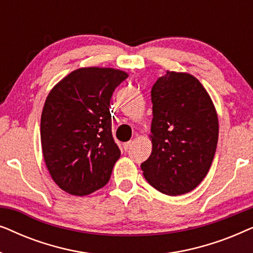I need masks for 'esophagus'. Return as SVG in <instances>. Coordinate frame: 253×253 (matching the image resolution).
Instances as JSON below:
<instances>
[{
	"label": "esophagus",
	"instance_id": "esophagus-1",
	"mask_svg": "<svg viewBox=\"0 0 253 253\" xmlns=\"http://www.w3.org/2000/svg\"><path fill=\"white\" fill-rule=\"evenodd\" d=\"M132 145H133V141H132V140L127 141V143H124V144H123L124 150H129V148H131V146H132Z\"/></svg>",
	"mask_w": 253,
	"mask_h": 253
}]
</instances>
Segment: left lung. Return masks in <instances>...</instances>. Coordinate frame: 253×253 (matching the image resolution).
Segmentation results:
<instances>
[{
    "instance_id": "1",
    "label": "left lung",
    "mask_w": 253,
    "mask_h": 253,
    "mask_svg": "<svg viewBox=\"0 0 253 253\" xmlns=\"http://www.w3.org/2000/svg\"><path fill=\"white\" fill-rule=\"evenodd\" d=\"M152 153L140 165L144 177L165 195L192 191L212 165L219 137L214 103L195 76L167 71L151 91Z\"/></svg>"
}]
</instances>
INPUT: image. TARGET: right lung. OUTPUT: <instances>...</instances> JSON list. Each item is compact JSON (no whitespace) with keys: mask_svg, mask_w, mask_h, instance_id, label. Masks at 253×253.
Segmentation results:
<instances>
[{"mask_svg":"<svg viewBox=\"0 0 253 253\" xmlns=\"http://www.w3.org/2000/svg\"><path fill=\"white\" fill-rule=\"evenodd\" d=\"M127 76L113 68H79L47 95L41 146L48 171L63 191L86 196L108 183L121 155L112 134L110 98Z\"/></svg>","mask_w":253,"mask_h":253,"instance_id":"add662e5","label":"right lung"}]
</instances>
